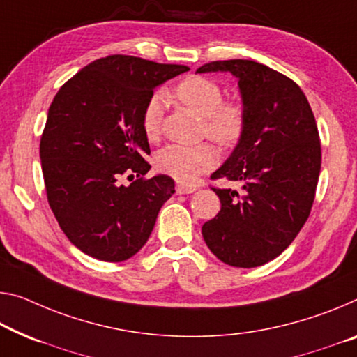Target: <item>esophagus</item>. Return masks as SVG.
<instances>
[{
    "label": "esophagus",
    "instance_id": "1",
    "mask_svg": "<svg viewBox=\"0 0 357 357\" xmlns=\"http://www.w3.org/2000/svg\"><path fill=\"white\" fill-rule=\"evenodd\" d=\"M175 190H177L178 195H190V193H195L197 190L195 185H185V183H178L175 186Z\"/></svg>",
    "mask_w": 357,
    "mask_h": 357
}]
</instances>
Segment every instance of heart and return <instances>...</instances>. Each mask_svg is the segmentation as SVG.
I'll return each instance as SVG.
<instances>
[{"label":"heart","mask_w":357,"mask_h":357,"mask_svg":"<svg viewBox=\"0 0 357 357\" xmlns=\"http://www.w3.org/2000/svg\"><path fill=\"white\" fill-rule=\"evenodd\" d=\"M174 97L202 116V132L223 148L239 144L248 126V113L241 100H223V89L218 81L209 76L191 75L174 87ZM164 98L155 94L148 98L142 109V130L146 140L155 142L161 134ZM218 155L211 144L202 142L193 146L167 145L156 153L155 166L178 182H195L201 174L215 167Z\"/></svg>","instance_id":"1"}]
</instances>
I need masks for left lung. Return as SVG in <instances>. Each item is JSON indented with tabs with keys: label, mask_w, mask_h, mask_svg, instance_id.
Masks as SVG:
<instances>
[{
	"label": "left lung",
	"mask_w": 357,
	"mask_h": 357,
	"mask_svg": "<svg viewBox=\"0 0 357 357\" xmlns=\"http://www.w3.org/2000/svg\"><path fill=\"white\" fill-rule=\"evenodd\" d=\"M197 73L229 71L238 78L248 113L243 139L212 180L222 207L202 225V238L218 260L236 268L265 265L286 250L308 220L321 172V140L300 86L254 60H215Z\"/></svg>",
	"instance_id": "1"
}]
</instances>
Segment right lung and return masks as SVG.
Returning a JSON list of instances; mask_svg holds the SVG:
<instances>
[{
  "instance_id": "right-lung-1",
  "label": "right lung",
  "mask_w": 357,
  "mask_h": 357,
  "mask_svg": "<svg viewBox=\"0 0 357 357\" xmlns=\"http://www.w3.org/2000/svg\"><path fill=\"white\" fill-rule=\"evenodd\" d=\"M188 70L114 54L86 65L54 97L40 142L47 202L84 254L123 261L150 238L175 190L167 175L145 177L142 109L156 86Z\"/></svg>"
}]
</instances>
